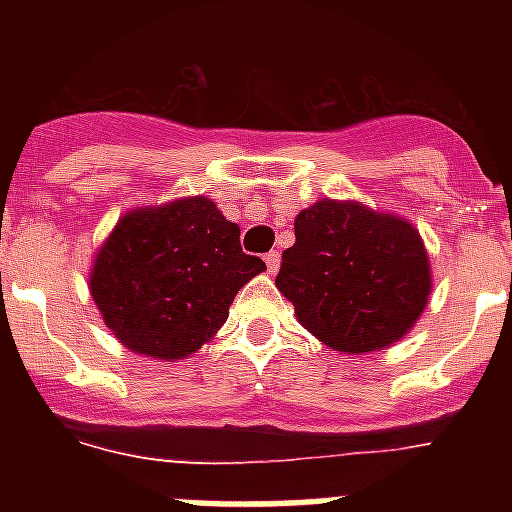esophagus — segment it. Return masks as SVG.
<instances>
[{
	"instance_id": "1",
	"label": "esophagus",
	"mask_w": 512,
	"mask_h": 512,
	"mask_svg": "<svg viewBox=\"0 0 512 512\" xmlns=\"http://www.w3.org/2000/svg\"><path fill=\"white\" fill-rule=\"evenodd\" d=\"M264 261H266V269H269L271 274H277L279 264H282V253H279V251H269V253H266Z\"/></svg>"
}]
</instances>
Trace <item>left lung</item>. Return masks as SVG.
Segmentation results:
<instances>
[{
  "instance_id": "left-lung-1",
  "label": "left lung",
  "mask_w": 512,
  "mask_h": 512,
  "mask_svg": "<svg viewBox=\"0 0 512 512\" xmlns=\"http://www.w3.org/2000/svg\"><path fill=\"white\" fill-rule=\"evenodd\" d=\"M277 289L320 343L359 356L413 330L433 274L408 217L325 197L295 217V246L282 253Z\"/></svg>"
}]
</instances>
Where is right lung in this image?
<instances>
[{
  "instance_id": "right-lung-1",
  "label": "right lung",
  "mask_w": 512,
  "mask_h": 512,
  "mask_svg": "<svg viewBox=\"0 0 512 512\" xmlns=\"http://www.w3.org/2000/svg\"><path fill=\"white\" fill-rule=\"evenodd\" d=\"M266 264L210 197L133 207L97 248L89 292L133 354L179 361L217 336L243 284Z\"/></svg>"
}]
</instances>
